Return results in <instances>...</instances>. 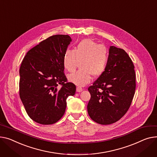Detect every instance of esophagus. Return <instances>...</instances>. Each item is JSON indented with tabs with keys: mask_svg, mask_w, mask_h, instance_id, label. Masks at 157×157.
<instances>
[{
	"mask_svg": "<svg viewBox=\"0 0 157 157\" xmlns=\"http://www.w3.org/2000/svg\"><path fill=\"white\" fill-rule=\"evenodd\" d=\"M83 90H82V88H81V87H77L76 88V91L77 92H81Z\"/></svg>",
	"mask_w": 157,
	"mask_h": 157,
	"instance_id": "1",
	"label": "esophagus"
}]
</instances>
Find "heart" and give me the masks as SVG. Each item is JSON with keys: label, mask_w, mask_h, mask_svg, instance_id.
<instances>
[{"label": "heart", "mask_w": 157, "mask_h": 157, "mask_svg": "<svg viewBox=\"0 0 157 157\" xmlns=\"http://www.w3.org/2000/svg\"><path fill=\"white\" fill-rule=\"evenodd\" d=\"M108 62L107 48L91 39H84L74 50L67 49L63 56V66L69 72L75 71L80 62V70L69 75L68 80L83 86L91 81L92 75L99 76L105 71Z\"/></svg>", "instance_id": "obj_1"}]
</instances>
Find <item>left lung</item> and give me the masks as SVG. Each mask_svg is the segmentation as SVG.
<instances>
[{"label": "left lung", "mask_w": 157, "mask_h": 157, "mask_svg": "<svg viewBox=\"0 0 157 157\" xmlns=\"http://www.w3.org/2000/svg\"><path fill=\"white\" fill-rule=\"evenodd\" d=\"M136 89L132 62L125 50L110 46L106 68L88 88L87 109L91 119L102 125L119 121L128 110Z\"/></svg>", "instance_id": "obj_1"}]
</instances>
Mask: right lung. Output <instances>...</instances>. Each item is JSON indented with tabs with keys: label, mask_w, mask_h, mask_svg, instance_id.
I'll list each match as a JSON object with an SVG mask.
<instances>
[{
	"label": "right lung",
	"mask_w": 157,
	"mask_h": 157,
	"mask_svg": "<svg viewBox=\"0 0 157 157\" xmlns=\"http://www.w3.org/2000/svg\"><path fill=\"white\" fill-rule=\"evenodd\" d=\"M71 41L69 35L50 36L29 50L22 61L19 96L29 117L37 123L57 122L65 113L67 98L76 93V86L67 82L63 66Z\"/></svg>",
	"instance_id": "1"
}]
</instances>
